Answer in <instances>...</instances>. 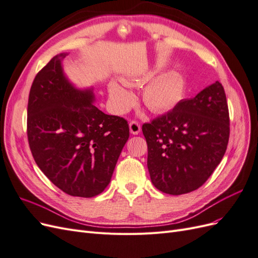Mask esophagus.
<instances>
[{
  "label": "esophagus",
  "mask_w": 258,
  "mask_h": 258,
  "mask_svg": "<svg viewBox=\"0 0 258 258\" xmlns=\"http://www.w3.org/2000/svg\"><path fill=\"white\" fill-rule=\"evenodd\" d=\"M129 128H130V132L132 135H139L141 132V124H140L138 121L132 120L129 123Z\"/></svg>",
  "instance_id": "34e87169"
}]
</instances>
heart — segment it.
Wrapping results in <instances>:
<instances>
[{
  "mask_svg": "<svg viewBox=\"0 0 258 258\" xmlns=\"http://www.w3.org/2000/svg\"><path fill=\"white\" fill-rule=\"evenodd\" d=\"M185 83L182 77L175 72H170L155 77L146 85L142 101L155 113L168 112L183 99ZM108 93L114 110L119 114L126 113L135 103L134 95L116 83L110 85Z\"/></svg>",
  "mask_w": 258,
  "mask_h": 258,
  "instance_id": "b5f03b06",
  "label": "heart"
}]
</instances>
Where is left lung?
<instances>
[{"instance_id":"1","label":"left lung","mask_w":258,"mask_h":258,"mask_svg":"<svg viewBox=\"0 0 258 258\" xmlns=\"http://www.w3.org/2000/svg\"><path fill=\"white\" fill-rule=\"evenodd\" d=\"M147 168L156 188L169 195L198 189L220 165L229 140L225 90L215 82L172 111L142 126Z\"/></svg>"}]
</instances>
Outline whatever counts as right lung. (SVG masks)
Here are the masks:
<instances>
[{
	"mask_svg": "<svg viewBox=\"0 0 258 258\" xmlns=\"http://www.w3.org/2000/svg\"><path fill=\"white\" fill-rule=\"evenodd\" d=\"M61 53L35 76L28 101L27 135L42 172L62 191L91 198L110 184L129 138V124L92 104L91 89L68 81Z\"/></svg>",
	"mask_w": 258,
	"mask_h": 258,
	"instance_id": "right-lung-1",
	"label": "right lung"
}]
</instances>
